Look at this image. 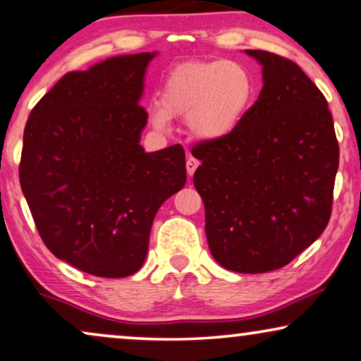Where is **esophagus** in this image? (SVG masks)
<instances>
[{
    "label": "esophagus",
    "instance_id": "esophagus-1",
    "mask_svg": "<svg viewBox=\"0 0 361 361\" xmlns=\"http://www.w3.org/2000/svg\"><path fill=\"white\" fill-rule=\"evenodd\" d=\"M198 166H200V161L196 160L195 157H188V160H186V171H188L190 176L195 175L196 168H198Z\"/></svg>",
    "mask_w": 361,
    "mask_h": 361
}]
</instances>
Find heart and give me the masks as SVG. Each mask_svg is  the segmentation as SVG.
Segmentation results:
<instances>
[{
    "label": "heart",
    "mask_w": 361,
    "mask_h": 361,
    "mask_svg": "<svg viewBox=\"0 0 361 361\" xmlns=\"http://www.w3.org/2000/svg\"><path fill=\"white\" fill-rule=\"evenodd\" d=\"M256 95L246 67L233 61L185 62L168 72L160 102L150 107V120L165 130L171 117L186 118L193 137L214 142L239 127Z\"/></svg>",
    "instance_id": "heart-1"
}]
</instances>
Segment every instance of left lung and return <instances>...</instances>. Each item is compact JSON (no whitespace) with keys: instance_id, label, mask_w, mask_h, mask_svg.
<instances>
[{"instance_id":"obj_1","label":"left lung","mask_w":361,"mask_h":361,"mask_svg":"<svg viewBox=\"0 0 361 361\" xmlns=\"http://www.w3.org/2000/svg\"><path fill=\"white\" fill-rule=\"evenodd\" d=\"M262 90L228 137L200 142L193 183L209 251L234 272L284 267L324 233L334 203L338 142L329 104L295 62L247 49Z\"/></svg>"}]
</instances>
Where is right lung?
<instances>
[{"label":"right lung","mask_w":361,"mask_h":361,"mask_svg":"<svg viewBox=\"0 0 361 361\" xmlns=\"http://www.w3.org/2000/svg\"><path fill=\"white\" fill-rule=\"evenodd\" d=\"M157 52L72 71L32 109L19 183L37 233L57 259L97 277L142 267L160 206L186 183L185 150L147 153L143 79Z\"/></svg>","instance_id":"1"}]
</instances>
